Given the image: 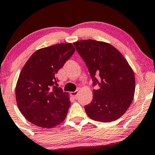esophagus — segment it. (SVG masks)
<instances>
[{"label":"esophagus","mask_w":155,"mask_h":155,"mask_svg":"<svg viewBox=\"0 0 155 155\" xmlns=\"http://www.w3.org/2000/svg\"><path fill=\"white\" fill-rule=\"evenodd\" d=\"M78 94H79V91H78V90H76V91H75L71 92V93H70V94H71V97H73L74 98H76Z\"/></svg>","instance_id":"obj_1"}]
</instances>
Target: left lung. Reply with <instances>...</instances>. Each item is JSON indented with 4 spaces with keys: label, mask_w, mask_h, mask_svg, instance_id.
Returning <instances> with one entry per match:
<instances>
[{
    "label": "left lung",
    "mask_w": 155,
    "mask_h": 155,
    "mask_svg": "<svg viewBox=\"0 0 155 155\" xmlns=\"http://www.w3.org/2000/svg\"><path fill=\"white\" fill-rule=\"evenodd\" d=\"M93 81V99L84 107L90 118L110 122L122 116L133 100L134 74L122 54L111 45L95 40L74 43Z\"/></svg>",
    "instance_id": "8db88e82"
}]
</instances>
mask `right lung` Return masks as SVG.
I'll return each mask as SVG.
<instances>
[{"mask_svg":"<svg viewBox=\"0 0 155 155\" xmlns=\"http://www.w3.org/2000/svg\"><path fill=\"white\" fill-rule=\"evenodd\" d=\"M71 44L41 48L31 55L21 70L15 87L18 107L27 120L52 128L64 121L71 101L57 84L58 70L74 54Z\"/></svg>","mask_w":155,"mask_h":155,"instance_id":"1","label":"right lung"}]
</instances>
